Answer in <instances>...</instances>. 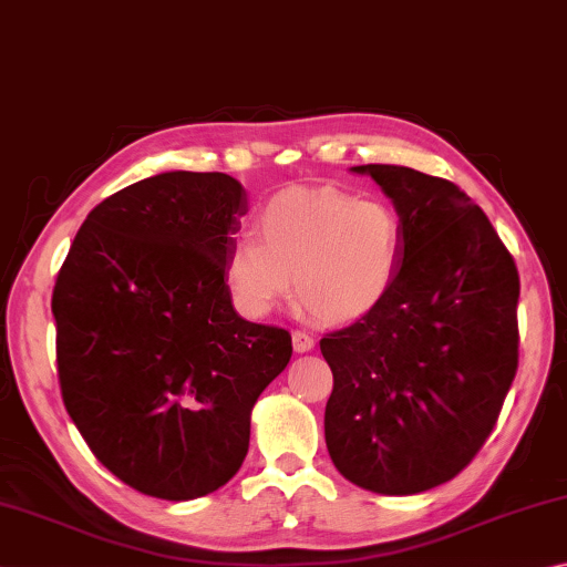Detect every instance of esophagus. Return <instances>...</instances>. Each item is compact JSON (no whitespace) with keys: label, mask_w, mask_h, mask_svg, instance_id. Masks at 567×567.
<instances>
[{"label":"esophagus","mask_w":567,"mask_h":567,"mask_svg":"<svg viewBox=\"0 0 567 567\" xmlns=\"http://www.w3.org/2000/svg\"><path fill=\"white\" fill-rule=\"evenodd\" d=\"M291 341H293V351L296 353H309L313 349V336L306 333V331H293L291 333Z\"/></svg>","instance_id":"obj_1"}]
</instances>
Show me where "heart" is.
Here are the masks:
<instances>
[{"label": "heart", "mask_w": 567, "mask_h": 567, "mask_svg": "<svg viewBox=\"0 0 567 567\" xmlns=\"http://www.w3.org/2000/svg\"><path fill=\"white\" fill-rule=\"evenodd\" d=\"M258 238H238L226 284L246 313L264 316L291 293L319 321L346 323L373 311L401 264V221L381 202L293 188L256 218Z\"/></svg>", "instance_id": "obj_1"}]
</instances>
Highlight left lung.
Masks as SVG:
<instances>
[{"label":"left lung","mask_w":567,"mask_h":567,"mask_svg":"<svg viewBox=\"0 0 567 567\" xmlns=\"http://www.w3.org/2000/svg\"><path fill=\"white\" fill-rule=\"evenodd\" d=\"M401 216L385 299L326 333V445L365 491L413 495L483 449L518 371L520 276L488 216L449 178L365 164Z\"/></svg>","instance_id":"8db88e82"}]
</instances>
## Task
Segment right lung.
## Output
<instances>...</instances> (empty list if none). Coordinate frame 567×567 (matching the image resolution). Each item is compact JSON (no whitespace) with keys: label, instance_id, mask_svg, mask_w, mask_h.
Listing matches in <instances>:
<instances>
[{"label":"right lung","instance_id":"add662e5","mask_svg":"<svg viewBox=\"0 0 567 567\" xmlns=\"http://www.w3.org/2000/svg\"><path fill=\"white\" fill-rule=\"evenodd\" d=\"M246 192L168 172L89 212L59 268V389L104 468L152 498L192 501L241 468L258 395L291 333L234 311L226 258Z\"/></svg>","mask_w":567,"mask_h":567}]
</instances>
